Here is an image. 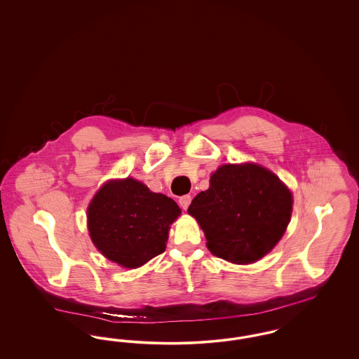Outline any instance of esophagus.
<instances>
[{
	"label": "esophagus",
	"instance_id": "1",
	"mask_svg": "<svg viewBox=\"0 0 359 359\" xmlns=\"http://www.w3.org/2000/svg\"><path fill=\"white\" fill-rule=\"evenodd\" d=\"M191 201H192L191 195H183L179 198V205L183 210H187L188 205H191Z\"/></svg>",
	"mask_w": 359,
	"mask_h": 359
}]
</instances>
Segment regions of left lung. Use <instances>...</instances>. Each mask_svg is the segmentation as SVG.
<instances>
[{
  "instance_id": "8db88e82",
  "label": "left lung",
  "mask_w": 359,
  "mask_h": 359,
  "mask_svg": "<svg viewBox=\"0 0 359 359\" xmlns=\"http://www.w3.org/2000/svg\"><path fill=\"white\" fill-rule=\"evenodd\" d=\"M205 231L214 256L252 264L268 255L287 230L292 194L280 179L256 164L222 165L188 207Z\"/></svg>"
}]
</instances>
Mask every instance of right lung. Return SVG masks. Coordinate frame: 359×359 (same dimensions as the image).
Wrapping results in <instances>:
<instances>
[{"label": "right lung", "instance_id": "right-lung-1", "mask_svg": "<svg viewBox=\"0 0 359 359\" xmlns=\"http://www.w3.org/2000/svg\"><path fill=\"white\" fill-rule=\"evenodd\" d=\"M179 205L135 179L103 186L87 210L88 231L103 256L121 266L138 268L165 250Z\"/></svg>", "mask_w": 359, "mask_h": 359}]
</instances>
